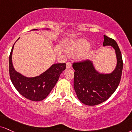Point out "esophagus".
I'll use <instances>...</instances> for the list:
<instances>
[{"label": "esophagus", "instance_id": "obj_1", "mask_svg": "<svg viewBox=\"0 0 132 132\" xmlns=\"http://www.w3.org/2000/svg\"><path fill=\"white\" fill-rule=\"evenodd\" d=\"M71 66H72V63H70V62H68L66 63V68H70Z\"/></svg>", "mask_w": 132, "mask_h": 132}]
</instances>
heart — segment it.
<instances>
[{
    "label": "heart",
    "mask_w": 132,
    "mask_h": 132,
    "mask_svg": "<svg viewBox=\"0 0 132 132\" xmlns=\"http://www.w3.org/2000/svg\"><path fill=\"white\" fill-rule=\"evenodd\" d=\"M90 46L89 42L87 40H80L71 46L69 49V53L71 55L75 56L82 55L89 50Z\"/></svg>",
    "instance_id": "heart-1"
}]
</instances>
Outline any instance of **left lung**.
Instances as JSON below:
<instances>
[{"instance_id": "1", "label": "left lung", "mask_w": 132, "mask_h": 132, "mask_svg": "<svg viewBox=\"0 0 132 132\" xmlns=\"http://www.w3.org/2000/svg\"><path fill=\"white\" fill-rule=\"evenodd\" d=\"M103 46L111 45L115 49L117 63L111 74L97 72L89 60L74 62V88L79 100L88 106H95L107 100L117 89L120 83L123 69L122 54L117 42L104 35Z\"/></svg>"}]
</instances>
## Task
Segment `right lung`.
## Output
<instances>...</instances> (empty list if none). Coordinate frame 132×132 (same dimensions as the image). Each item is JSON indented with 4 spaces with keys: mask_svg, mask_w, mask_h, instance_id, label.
<instances>
[{
    "mask_svg": "<svg viewBox=\"0 0 132 132\" xmlns=\"http://www.w3.org/2000/svg\"><path fill=\"white\" fill-rule=\"evenodd\" d=\"M13 47L14 45L9 56V73L12 84L17 91L27 99L34 101L43 100L56 85L61 73L66 69V63L54 64L40 76L31 78L26 77L17 72L13 66Z\"/></svg>",
    "mask_w": 132,
    "mask_h": 132,
    "instance_id": "add662e5",
    "label": "right lung"
}]
</instances>
